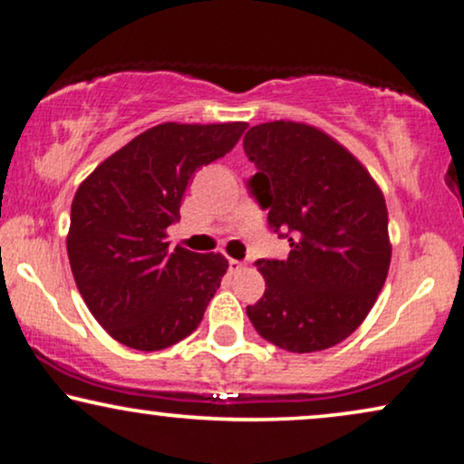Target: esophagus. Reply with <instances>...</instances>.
Listing matches in <instances>:
<instances>
[{
	"mask_svg": "<svg viewBox=\"0 0 464 464\" xmlns=\"http://www.w3.org/2000/svg\"><path fill=\"white\" fill-rule=\"evenodd\" d=\"M227 268H230V273H238L243 268V262L230 258V260H227Z\"/></svg>",
	"mask_w": 464,
	"mask_h": 464,
	"instance_id": "obj_1",
	"label": "esophagus"
}]
</instances>
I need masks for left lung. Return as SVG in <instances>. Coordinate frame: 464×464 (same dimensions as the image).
I'll list each match as a JSON object with an SVG mask.
<instances>
[{
    "instance_id": "1",
    "label": "left lung",
    "mask_w": 464,
    "mask_h": 464,
    "mask_svg": "<svg viewBox=\"0 0 464 464\" xmlns=\"http://www.w3.org/2000/svg\"><path fill=\"white\" fill-rule=\"evenodd\" d=\"M243 148L258 169L247 180L251 198L290 243L285 260H256L266 290L247 305L251 324L290 353L340 344L368 316L390 271L385 198L344 146L307 124H258Z\"/></svg>"
}]
</instances>
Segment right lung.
<instances>
[{"instance_id":"obj_1","label":"right lung","mask_w":464,"mask_h":464,"mask_svg":"<svg viewBox=\"0 0 464 464\" xmlns=\"http://www.w3.org/2000/svg\"><path fill=\"white\" fill-rule=\"evenodd\" d=\"M247 129L159 124L113 152L82 182L71 206L68 260L102 329L135 351H161L198 329L227 271L221 254L168 251L187 187L226 157Z\"/></svg>"}]
</instances>
